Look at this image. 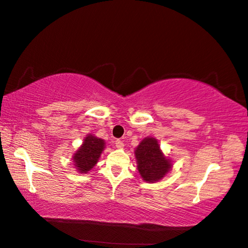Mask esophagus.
<instances>
[{"label": "esophagus", "instance_id": "obj_1", "mask_svg": "<svg viewBox=\"0 0 248 248\" xmlns=\"http://www.w3.org/2000/svg\"><path fill=\"white\" fill-rule=\"evenodd\" d=\"M115 145H116V147H117V148H123V147H124V141L121 140H115Z\"/></svg>", "mask_w": 248, "mask_h": 248}]
</instances>
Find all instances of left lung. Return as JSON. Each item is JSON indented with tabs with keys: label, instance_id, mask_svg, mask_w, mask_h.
<instances>
[{
	"label": "left lung",
	"instance_id": "obj_1",
	"mask_svg": "<svg viewBox=\"0 0 248 248\" xmlns=\"http://www.w3.org/2000/svg\"><path fill=\"white\" fill-rule=\"evenodd\" d=\"M138 170L146 182H155L164 177L170 170V161L160 150L159 143L154 138L140 141L135 150Z\"/></svg>",
	"mask_w": 248,
	"mask_h": 248
}]
</instances>
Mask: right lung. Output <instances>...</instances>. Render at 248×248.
Returning a JSON list of instances; mask_svg holds the SVG:
<instances>
[{
    "label": "right lung",
    "instance_id": "obj_1",
    "mask_svg": "<svg viewBox=\"0 0 248 248\" xmlns=\"http://www.w3.org/2000/svg\"><path fill=\"white\" fill-rule=\"evenodd\" d=\"M103 149V140L94 138L93 135L86 136L81 148L73 155V162H75L77 170L80 172H87L91 170L96 165Z\"/></svg>",
    "mask_w": 248,
    "mask_h": 248
}]
</instances>
